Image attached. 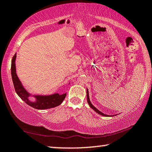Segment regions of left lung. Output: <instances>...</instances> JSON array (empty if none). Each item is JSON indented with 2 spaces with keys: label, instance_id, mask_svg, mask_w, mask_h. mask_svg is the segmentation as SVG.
I'll list each match as a JSON object with an SVG mask.
<instances>
[{
  "label": "left lung",
  "instance_id": "obj_1",
  "mask_svg": "<svg viewBox=\"0 0 152 152\" xmlns=\"http://www.w3.org/2000/svg\"><path fill=\"white\" fill-rule=\"evenodd\" d=\"M87 89V88H86ZM86 93H87V95H86V96H87V102H88V105L90 106V107L91 108V109H93L94 110V111L96 112V113H97L98 114H99V115H103V116H105V117H109V115H106V114H104L102 112H101L100 111H99L98 109H97V108H95L94 106H93L92 104H91V101H90V99H89V95H88V89H87L86 90Z\"/></svg>",
  "mask_w": 152,
  "mask_h": 152
}]
</instances>
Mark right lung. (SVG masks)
Returning <instances> with one entry per match:
<instances>
[{
	"label": "right lung",
	"mask_w": 152,
	"mask_h": 152,
	"mask_svg": "<svg viewBox=\"0 0 152 152\" xmlns=\"http://www.w3.org/2000/svg\"><path fill=\"white\" fill-rule=\"evenodd\" d=\"M16 54L14 55L12 59V78L16 93L21 98L22 100H23L27 104L34 109L41 110L50 109V108L56 107L61 104L64 99H65L66 93H64L62 95H59L57 93L51 95H32L24 88L16 74ZM30 97H34L35 100L31 101L29 99Z\"/></svg>",
	"instance_id": "add662e5"
}]
</instances>
